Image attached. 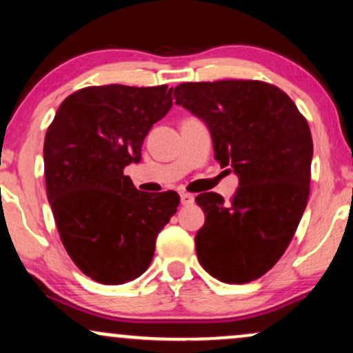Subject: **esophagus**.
I'll use <instances>...</instances> for the list:
<instances>
[{"mask_svg":"<svg viewBox=\"0 0 353 353\" xmlns=\"http://www.w3.org/2000/svg\"><path fill=\"white\" fill-rule=\"evenodd\" d=\"M181 202L182 205H190L194 202V196L189 192H181Z\"/></svg>","mask_w":353,"mask_h":353,"instance_id":"esophagus-1","label":"esophagus"}]
</instances>
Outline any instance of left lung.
<instances>
[{"label": "left lung", "instance_id": "obj_1", "mask_svg": "<svg viewBox=\"0 0 353 353\" xmlns=\"http://www.w3.org/2000/svg\"><path fill=\"white\" fill-rule=\"evenodd\" d=\"M174 99L208 124L222 168L239 176L229 202L204 192L197 259L225 283H247L277 264L310 192L314 144L307 119L274 84L252 79L182 83Z\"/></svg>", "mask_w": 353, "mask_h": 353}]
</instances>
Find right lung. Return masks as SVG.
<instances>
[{
    "instance_id": "right-lung-1",
    "label": "right lung",
    "mask_w": 353,
    "mask_h": 353,
    "mask_svg": "<svg viewBox=\"0 0 353 353\" xmlns=\"http://www.w3.org/2000/svg\"><path fill=\"white\" fill-rule=\"evenodd\" d=\"M171 106L165 84L89 86L68 96L48 128V201L68 255L92 281L117 285L144 274L176 214L179 194L143 192L124 176Z\"/></svg>"
}]
</instances>
